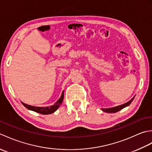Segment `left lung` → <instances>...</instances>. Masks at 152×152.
<instances>
[{"mask_svg": "<svg viewBox=\"0 0 152 152\" xmlns=\"http://www.w3.org/2000/svg\"><path fill=\"white\" fill-rule=\"evenodd\" d=\"M134 98V96L133 98H132L129 101H128L127 102L125 103L124 104H121V105H119L118 106H115V107L114 108H104V109H102V110L103 112H107V113H115V112H117L119 110H121V109L124 108L126 106H127L129 105H130L131 103L132 102V101H133V99Z\"/></svg>", "mask_w": 152, "mask_h": 152, "instance_id": "1", "label": "left lung"}]
</instances>
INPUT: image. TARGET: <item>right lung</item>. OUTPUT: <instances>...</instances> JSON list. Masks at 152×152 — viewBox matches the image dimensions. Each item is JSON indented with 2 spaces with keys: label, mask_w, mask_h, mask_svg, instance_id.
Instances as JSON below:
<instances>
[{
  "label": "right lung",
  "mask_w": 152,
  "mask_h": 152,
  "mask_svg": "<svg viewBox=\"0 0 152 152\" xmlns=\"http://www.w3.org/2000/svg\"><path fill=\"white\" fill-rule=\"evenodd\" d=\"M64 98V92L62 93L61 98L58 100V101L55 103V104L51 106H48V107H37V106H33L31 105H28L27 104L22 102L23 105L25 108H27L28 110H33L34 112H36L37 113H39L41 114H52L55 111H56L57 108L59 107V106L63 102Z\"/></svg>",
  "instance_id": "right-lung-1"
}]
</instances>
